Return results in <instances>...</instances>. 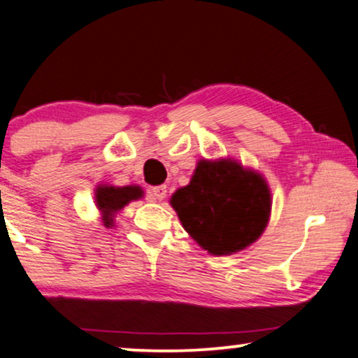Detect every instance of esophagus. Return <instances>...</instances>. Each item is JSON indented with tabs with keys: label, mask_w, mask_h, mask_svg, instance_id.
Masks as SVG:
<instances>
[{
	"label": "esophagus",
	"mask_w": 358,
	"mask_h": 358,
	"mask_svg": "<svg viewBox=\"0 0 358 358\" xmlns=\"http://www.w3.org/2000/svg\"><path fill=\"white\" fill-rule=\"evenodd\" d=\"M166 196V187L165 185H160V187L150 188L149 189V198L152 201H162Z\"/></svg>",
	"instance_id": "34e87169"
}]
</instances>
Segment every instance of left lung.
<instances>
[{
  "label": "left lung",
  "instance_id": "8db88e82",
  "mask_svg": "<svg viewBox=\"0 0 358 358\" xmlns=\"http://www.w3.org/2000/svg\"><path fill=\"white\" fill-rule=\"evenodd\" d=\"M170 203L185 231L213 255L254 244L271 211L264 176L231 159L199 160L192 182L176 189Z\"/></svg>",
  "mask_w": 358,
  "mask_h": 358
}]
</instances>
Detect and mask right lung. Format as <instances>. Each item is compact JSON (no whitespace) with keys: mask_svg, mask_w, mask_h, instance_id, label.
I'll return each mask as SVG.
<instances>
[{"mask_svg":"<svg viewBox=\"0 0 358 358\" xmlns=\"http://www.w3.org/2000/svg\"><path fill=\"white\" fill-rule=\"evenodd\" d=\"M144 196L141 187L137 185H127V187H109V185H99L94 189V199L96 206L103 214V224L111 227L114 224V214L129 204L131 201L141 199Z\"/></svg>","mask_w":358,"mask_h":358,"instance_id":"right-lung-1","label":"right lung"}]
</instances>
